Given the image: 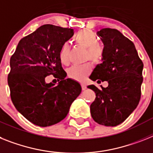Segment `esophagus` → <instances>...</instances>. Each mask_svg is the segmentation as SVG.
<instances>
[{
  "instance_id": "esophagus-1",
  "label": "esophagus",
  "mask_w": 153,
  "mask_h": 153,
  "mask_svg": "<svg viewBox=\"0 0 153 153\" xmlns=\"http://www.w3.org/2000/svg\"><path fill=\"white\" fill-rule=\"evenodd\" d=\"M82 85V90H85L87 88V85L85 84H84V83H82V84L81 85Z\"/></svg>"
}]
</instances>
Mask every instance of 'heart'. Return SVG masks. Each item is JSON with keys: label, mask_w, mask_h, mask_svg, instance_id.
Returning <instances> with one entry per match:
<instances>
[{"label": "heart", "mask_w": 153, "mask_h": 153, "mask_svg": "<svg viewBox=\"0 0 153 153\" xmlns=\"http://www.w3.org/2000/svg\"><path fill=\"white\" fill-rule=\"evenodd\" d=\"M74 42L87 48L85 53L86 59L94 63H100L103 57V48L99 43V39L92 31L83 29L79 31L74 37ZM59 59L63 65H67L69 61V46L64 43L59 51ZM91 71V65L86 63L82 65H73L68 69L69 77L74 80L84 81Z\"/></svg>", "instance_id": "obj_1"}]
</instances>
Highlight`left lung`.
<instances>
[{
	"label": "left lung",
	"instance_id": "obj_1",
	"mask_svg": "<svg viewBox=\"0 0 153 153\" xmlns=\"http://www.w3.org/2000/svg\"><path fill=\"white\" fill-rule=\"evenodd\" d=\"M97 35L104 44L103 61L89 78L100 83L106 81L108 86L88 85L96 93L90 112L96 123L114 127L124 122L138 105L143 62L134 43L117 29H102Z\"/></svg>",
	"mask_w": 153,
	"mask_h": 153
}]
</instances>
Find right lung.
Wrapping results in <instances>:
<instances>
[{
	"label": "right lung",
	"instance_id": "right-lung-1",
	"mask_svg": "<svg viewBox=\"0 0 153 153\" xmlns=\"http://www.w3.org/2000/svg\"><path fill=\"white\" fill-rule=\"evenodd\" d=\"M73 35L72 29L43 25L19 41L10 59L7 83L11 101L36 125L60 122L82 92L79 82L65 79L67 74L59 59L61 46ZM51 74L60 82L58 85L45 83V77Z\"/></svg>",
	"mask_w": 153,
	"mask_h": 153
}]
</instances>
